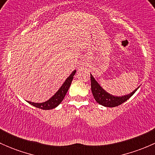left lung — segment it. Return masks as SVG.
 <instances>
[{
    "mask_svg": "<svg viewBox=\"0 0 155 155\" xmlns=\"http://www.w3.org/2000/svg\"><path fill=\"white\" fill-rule=\"evenodd\" d=\"M91 91L95 101L101 105L107 107H115L121 105L123 103L127 101L131 96H133L134 93L137 91V88L134 91L127 95H124L122 97H116L107 93L104 89L101 87V85L97 83L94 78L91 74Z\"/></svg>",
    "mask_w": 155,
    "mask_h": 155,
    "instance_id": "1",
    "label": "left lung"
}]
</instances>
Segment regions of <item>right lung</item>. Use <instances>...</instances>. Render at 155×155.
<instances>
[{"label": "right lung", "instance_id": "add662e5", "mask_svg": "<svg viewBox=\"0 0 155 155\" xmlns=\"http://www.w3.org/2000/svg\"><path fill=\"white\" fill-rule=\"evenodd\" d=\"M76 72V70H74V71L70 74V76H69L68 79L65 80V82H64L62 86L59 88V90L55 94H54V96L51 97L48 101H46V102L40 103V104H37V103H32V102H30V101H28V103L30 104H31L32 106H34V107L39 108V109H45V110H48V109H51L57 107L61 103V101H63L65 95H66L67 92H68V89L70 88L72 80H73V76L75 75Z\"/></svg>", "mask_w": 155, "mask_h": 155}]
</instances>
